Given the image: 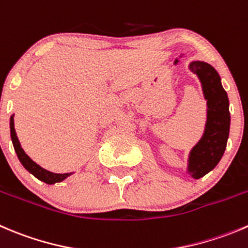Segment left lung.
Segmentation results:
<instances>
[{"label": "left lung", "mask_w": 248, "mask_h": 248, "mask_svg": "<svg viewBox=\"0 0 248 248\" xmlns=\"http://www.w3.org/2000/svg\"><path fill=\"white\" fill-rule=\"evenodd\" d=\"M189 70L199 78L203 97L207 100L205 131L189 153L186 167V173L191 178L200 179L218 165L227 148L230 129L229 99L219 74L212 65L194 60L189 64Z\"/></svg>", "instance_id": "1"}]
</instances>
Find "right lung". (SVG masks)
<instances>
[{"instance_id":"obj_1","label":"right lung","mask_w":248,"mask_h":248,"mask_svg":"<svg viewBox=\"0 0 248 248\" xmlns=\"http://www.w3.org/2000/svg\"><path fill=\"white\" fill-rule=\"evenodd\" d=\"M9 128H11V139L12 143H13L14 150H16V156H18L19 161H20L21 165L24 166L26 170L31 173L32 175H35L37 179H40L41 182H45L46 184H55V183H60L65 180L66 178L70 177L73 174V172L70 173H53L50 170H45L43 167H41L40 165L35 162L33 160H31L30 156L24 151V149L21 148L20 141H19L18 137H16V128H14V114L11 116V121H9Z\"/></svg>"}]
</instances>
